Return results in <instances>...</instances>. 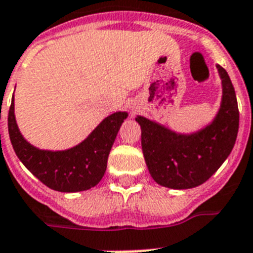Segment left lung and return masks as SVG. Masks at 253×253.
Returning a JSON list of instances; mask_svg holds the SVG:
<instances>
[{"label": "left lung", "mask_w": 253, "mask_h": 253, "mask_svg": "<svg viewBox=\"0 0 253 253\" xmlns=\"http://www.w3.org/2000/svg\"><path fill=\"white\" fill-rule=\"evenodd\" d=\"M222 101L212 123L194 133H178L137 116L141 148L152 178L174 190L194 188L211 178L233 151L239 128V110L226 70L217 65Z\"/></svg>", "instance_id": "8db88e82"}]
</instances>
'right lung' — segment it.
<instances>
[{"label":"right lung","mask_w":253,"mask_h":253,"mask_svg":"<svg viewBox=\"0 0 253 253\" xmlns=\"http://www.w3.org/2000/svg\"><path fill=\"white\" fill-rule=\"evenodd\" d=\"M126 112L106 117L85 140L66 151H44L31 145L20 133L14 114V96L9 109L10 141L18 159L40 182L59 192L89 190L102 179L117 133Z\"/></svg>","instance_id":"obj_1"}]
</instances>
